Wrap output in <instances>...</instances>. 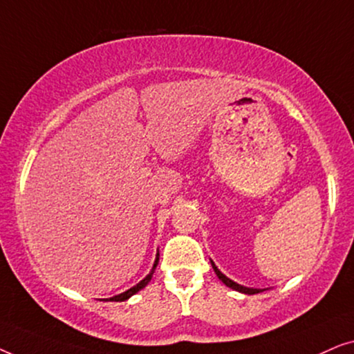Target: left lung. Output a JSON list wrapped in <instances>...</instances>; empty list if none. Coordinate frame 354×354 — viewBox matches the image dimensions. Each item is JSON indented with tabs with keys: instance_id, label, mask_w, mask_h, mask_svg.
Listing matches in <instances>:
<instances>
[{
	"instance_id": "1",
	"label": "left lung",
	"mask_w": 354,
	"mask_h": 354,
	"mask_svg": "<svg viewBox=\"0 0 354 354\" xmlns=\"http://www.w3.org/2000/svg\"><path fill=\"white\" fill-rule=\"evenodd\" d=\"M212 264V269H214V272L217 274V277H219L222 282H224L227 287H230V288H234V290H236V292H241V293H246V295H254V293H259L261 290H258V288H248V287H243V285H239L236 282H234V280H230L229 277H225L224 274L221 272L219 269L216 268V264L214 263H211Z\"/></svg>"
}]
</instances>
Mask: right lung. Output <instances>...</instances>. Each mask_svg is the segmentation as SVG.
<instances>
[{"label":"right lung","mask_w":354,"mask_h":354,"mask_svg":"<svg viewBox=\"0 0 354 354\" xmlns=\"http://www.w3.org/2000/svg\"><path fill=\"white\" fill-rule=\"evenodd\" d=\"M158 261H159V258H156V261H154V266H153L151 272H149V274L147 275V277H145V279L142 280V282H138L137 285H135V287L129 288L127 292L120 293V295H118V297H113V298H109V301H125V299L130 298V297H132V295H135V293H137V292H140V290H142L143 287H147L148 282H149V280H151V277H153V274H154V269H156V266H158Z\"/></svg>","instance_id":"1"}]
</instances>
